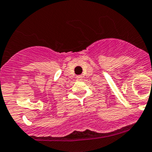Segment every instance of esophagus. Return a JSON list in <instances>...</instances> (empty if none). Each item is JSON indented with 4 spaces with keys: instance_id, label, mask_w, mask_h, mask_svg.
I'll use <instances>...</instances> for the list:
<instances>
[{
    "instance_id": "obj_1",
    "label": "esophagus",
    "mask_w": 152,
    "mask_h": 152,
    "mask_svg": "<svg viewBox=\"0 0 152 152\" xmlns=\"http://www.w3.org/2000/svg\"><path fill=\"white\" fill-rule=\"evenodd\" d=\"M82 77H82V75H77V80H81Z\"/></svg>"
}]
</instances>
